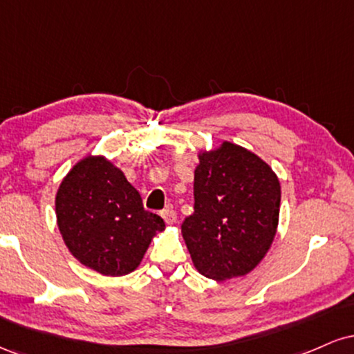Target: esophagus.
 <instances>
[{"label": "esophagus", "instance_id": "esophagus-1", "mask_svg": "<svg viewBox=\"0 0 354 354\" xmlns=\"http://www.w3.org/2000/svg\"><path fill=\"white\" fill-rule=\"evenodd\" d=\"M161 216H163L166 225H174V223H176V211H174L171 206H168V208L161 211Z\"/></svg>", "mask_w": 354, "mask_h": 354}]
</instances>
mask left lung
I'll return each instance as SVG.
<instances>
[{
    "label": "left lung",
    "instance_id": "1",
    "mask_svg": "<svg viewBox=\"0 0 354 354\" xmlns=\"http://www.w3.org/2000/svg\"><path fill=\"white\" fill-rule=\"evenodd\" d=\"M198 158L194 213L181 225L193 265L216 281L245 276L274 239L279 180L261 158L230 141Z\"/></svg>",
    "mask_w": 354,
    "mask_h": 354
}]
</instances>
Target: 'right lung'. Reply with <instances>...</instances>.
I'll use <instances>...</instances> for the list:
<instances>
[{
	"instance_id": "1",
	"label": "right lung",
	"mask_w": 354,
	"mask_h": 354,
	"mask_svg": "<svg viewBox=\"0 0 354 354\" xmlns=\"http://www.w3.org/2000/svg\"><path fill=\"white\" fill-rule=\"evenodd\" d=\"M56 221L81 265L104 276L135 271L163 218L143 208L140 193L104 156H86L56 193Z\"/></svg>"
}]
</instances>
